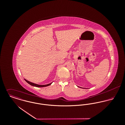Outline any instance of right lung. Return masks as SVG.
Returning <instances> with one entry per match:
<instances>
[{"mask_svg":"<svg viewBox=\"0 0 125 125\" xmlns=\"http://www.w3.org/2000/svg\"><path fill=\"white\" fill-rule=\"evenodd\" d=\"M24 80H25V81L26 82H27V83H28L29 84H30V85L33 86H34V87H47V86H49L51 85L52 84V83H50V84H49L45 85H40L36 84L33 83H32V82H30V81H29L26 80L25 79H24Z\"/></svg>","mask_w":125,"mask_h":125,"instance_id":"1","label":"right lung"}]
</instances>
